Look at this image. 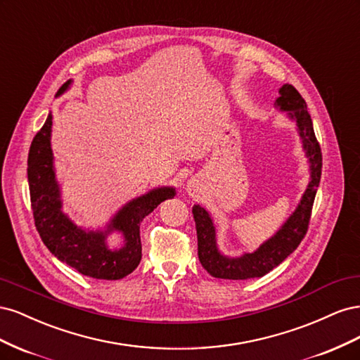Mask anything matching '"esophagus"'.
Listing matches in <instances>:
<instances>
[{"instance_id": "esophagus-1", "label": "esophagus", "mask_w": 360, "mask_h": 360, "mask_svg": "<svg viewBox=\"0 0 360 360\" xmlns=\"http://www.w3.org/2000/svg\"><path fill=\"white\" fill-rule=\"evenodd\" d=\"M195 188H197V186H195V183H189V184H188V191H189L191 193H193L195 191H197Z\"/></svg>"}]
</instances>
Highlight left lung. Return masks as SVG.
<instances>
[{
    "label": "left lung",
    "instance_id": "8db88e82",
    "mask_svg": "<svg viewBox=\"0 0 360 360\" xmlns=\"http://www.w3.org/2000/svg\"><path fill=\"white\" fill-rule=\"evenodd\" d=\"M279 111L287 112L288 118L296 123L304 156L309 163V183L302 195L296 210L284 222L275 236H271L254 252H245L240 257H226L221 254L216 243V228L212 217L200 204L192 207L195 226L198 237V258L202 267L214 278L221 279H250L261 278L279 266L308 231L311 210L315 193L321 179V148L314 134L311 115L307 102L292 85L284 84L279 89V97L275 102Z\"/></svg>",
    "mask_w": 360,
    "mask_h": 360
}]
</instances>
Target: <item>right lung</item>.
Masks as SVG:
<instances>
[{"mask_svg":"<svg viewBox=\"0 0 360 360\" xmlns=\"http://www.w3.org/2000/svg\"><path fill=\"white\" fill-rule=\"evenodd\" d=\"M70 85L72 79L64 82L56 97L66 93ZM51 132L52 115L49 114L45 124L32 139L27 169L31 209L43 243L60 261L85 276L106 281L127 276L138 267L143 255L139 237L141 222L162 201L172 198L176 189L171 186L151 189L124 204L105 230H85L61 210V191L53 168ZM112 232L124 236V246L120 250H110L105 245L107 236Z\"/></svg>","mask_w":360,"mask_h":360,"instance_id":"obj_1","label":"right lung"}]
</instances>
